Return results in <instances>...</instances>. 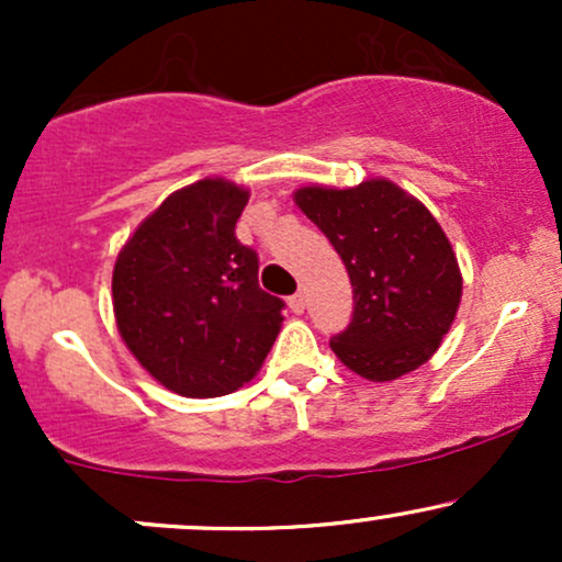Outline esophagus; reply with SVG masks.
Instances as JSON below:
<instances>
[{
    "instance_id": "34e87169",
    "label": "esophagus",
    "mask_w": 562,
    "mask_h": 562,
    "mask_svg": "<svg viewBox=\"0 0 562 562\" xmlns=\"http://www.w3.org/2000/svg\"><path fill=\"white\" fill-rule=\"evenodd\" d=\"M288 306H290V312H293V314H303V308H306V299H303V293L290 295Z\"/></svg>"
}]
</instances>
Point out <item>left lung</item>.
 I'll return each instance as SVG.
<instances>
[{
	"label": "left lung",
	"instance_id": "1",
	"mask_svg": "<svg viewBox=\"0 0 562 562\" xmlns=\"http://www.w3.org/2000/svg\"><path fill=\"white\" fill-rule=\"evenodd\" d=\"M293 198L338 250L353 288V317L330 340L335 357L372 383L428 362L462 299L460 263L434 214L389 179L301 187Z\"/></svg>",
	"mask_w": 562,
	"mask_h": 562
}]
</instances>
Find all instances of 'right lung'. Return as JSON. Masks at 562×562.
I'll list each match as a JSON object with an SVG mask.
<instances>
[{"mask_svg":"<svg viewBox=\"0 0 562 562\" xmlns=\"http://www.w3.org/2000/svg\"><path fill=\"white\" fill-rule=\"evenodd\" d=\"M248 190L227 179L171 192L113 267V312L134 359L190 398L224 396L261 370L282 299L259 288V256L235 237Z\"/></svg>","mask_w":562,"mask_h":562,"instance_id":"1","label":"right lung"}]
</instances>
